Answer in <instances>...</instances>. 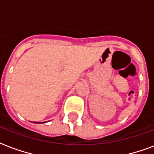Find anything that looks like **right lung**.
I'll return each mask as SVG.
<instances>
[{
    "instance_id": "1",
    "label": "right lung",
    "mask_w": 154,
    "mask_h": 154,
    "mask_svg": "<svg viewBox=\"0 0 154 154\" xmlns=\"http://www.w3.org/2000/svg\"><path fill=\"white\" fill-rule=\"evenodd\" d=\"M36 123H38V124H40V123H42V122H36Z\"/></svg>"
}]
</instances>
